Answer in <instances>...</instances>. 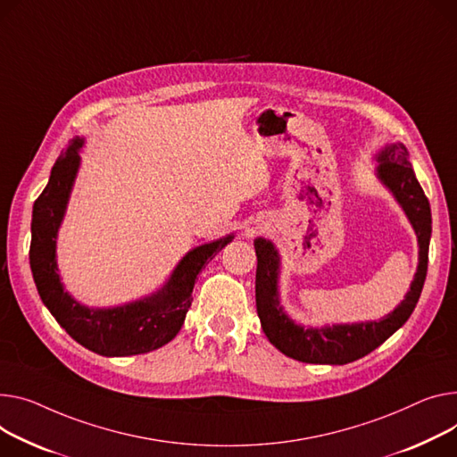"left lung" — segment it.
I'll use <instances>...</instances> for the list:
<instances>
[{
    "label": "left lung",
    "instance_id": "obj_1",
    "mask_svg": "<svg viewBox=\"0 0 457 457\" xmlns=\"http://www.w3.org/2000/svg\"><path fill=\"white\" fill-rule=\"evenodd\" d=\"M404 145H389L378 154V178L404 207L419 238V266L410 292L401 305L378 321L356 325H334L327 328H303L295 325L279 307L278 271L279 257L271 242L257 238L255 301L257 314L268 340L287 356L307 363H332L344 366L375 351L391 334L401 328L411 316L428 270V246L432 235L430 202L415 178Z\"/></svg>",
    "mask_w": 457,
    "mask_h": 457
}]
</instances>
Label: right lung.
Instances as JSON below:
<instances>
[{
	"instance_id": "right-lung-1",
	"label": "right lung",
	"mask_w": 457,
	"mask_h": 457,
	"mask_svg": "<svg viewBox=\"0 0 457 457\" xmlns=\"http://www.w3.org/2000/svg\"><path fill=\"white\" fill-rule=\"evenodd\" d=\"M82 139H71L51 169L46 189L33 205L29 262L44 305L70 337L103 356H130L169 344L184 325L193 303L198 273L215 257L231 235L198 246L179 261L169 283L154 295L117 309H87L77 303L60 283L54 261V242L73 179L79 169Z\"/></svg>"
}]
</instances>
